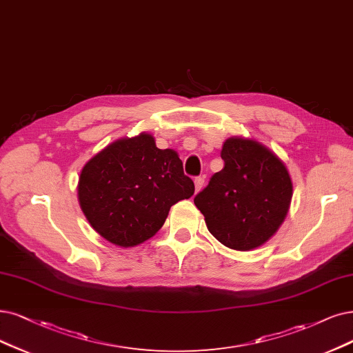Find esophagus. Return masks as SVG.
I'll return each mask as SVG.
<instances>
[{"instance_id": "obj_1", "label": "esophagus", "mask_w": 353, "mask_h": 353, "mask_svg": "<svg viewBox=\"0 0 353 353\" xmlns=\"http://www.w3.org/2000/svg\"><path fill=\"white\" fill-rule=\"evenodd\" d=\"M203 183H205V179L203 177H196V179H194V189H196V192H199L203 188Z\"/></svg>"}]
</instances>
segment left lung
<instances>
[{"instance_id":"left-lung-1","label":"left lung","mask_w":353,"mask_h":353,"mask_svg":"<svg viewBox=\"0 0 353 353\" xmlns=\"http://www.w3.org/2000/svg\"><path fill=\"white\" fill-rule=\"evenodd\" d=\"M224 168L194 196L212 236L232 250L247 252L266 243L288 214L292 181L285 164L253 139L224 142Z\"/></svg>"}]
</instances>
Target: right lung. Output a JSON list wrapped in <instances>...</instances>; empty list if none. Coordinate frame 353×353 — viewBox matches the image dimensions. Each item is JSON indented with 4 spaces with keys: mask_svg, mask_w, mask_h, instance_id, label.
<instances>
[{
    "mask_svg": "<svg viewBox=\"0 0 353 353\" xmlns=\"http://www.w3.org/2000/svg\"><path fill=\"white\" fill-rule=\"evenodd\" d=\"M193 192L177 152L157 148L145 132L110 143L83 167L78 180V201L90 225L121 247L151 239L170 208Z\"/></svg>",
    "mask_w": 353,
    "mask_h": 353,
    "instance_id": "obj_1",
    "label": "right lung"
}]
</instances>
